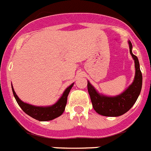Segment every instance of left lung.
Here are the masks:
<instances>
[{
    "instance_id": "8db88e82",
    "label": "left lung",
    "mask_w": 151,
    "mask_h": 151,
    "mask_svg": "<svg viewBox=\"0 0 151 151\" xmlns=\"http://www.w3.org/2000/svg\"><path fill=\"white\" fill-rule=\"evenodd\" d=\"M129 52L135 60V76L134 81L129 87L122 94L115 97H108L98 93L95 88L88 82V92L90 96L92 107L95 111L102 116H118L124 114L135 104L138 99L142 86V74L140 70L139 62L136 55L132 52V45L130 41Z\"/></svg>"
}]
</instances>
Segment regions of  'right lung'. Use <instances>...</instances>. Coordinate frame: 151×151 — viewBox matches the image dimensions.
<instances>
[{
  "instance_id": "1",
  "label": "right lung",
  "mask_w": 151,
  "mask_h": 151,
  "mask_svg": "<svg viewBox=\"0 0 151 151\" xmlns=\"http://www.w3.org/2000/svg\"><path fill=\"white\" fill-rule=\"evenodd\" d=\"M73 85L74 83L71 84L65 89L62 97L55 104L49 106V107H36V106L31 105L29 104L23 102L16 94L13 86H12V89H13V96H14L16 101L25 114L32 116L34 119H37L39 121H49V120H52L62 114V113L64 112L66 104H67L68 96Z\"/></svg>"
}]
</instances>
